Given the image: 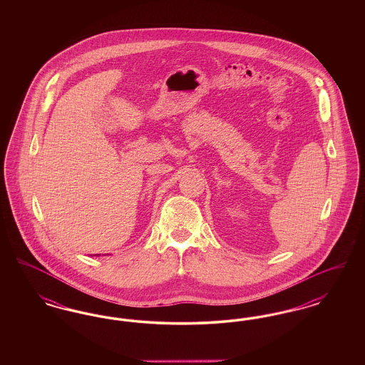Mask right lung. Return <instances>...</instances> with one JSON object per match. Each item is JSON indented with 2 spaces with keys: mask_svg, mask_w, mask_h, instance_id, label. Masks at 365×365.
I'll list each match as a JSON object with an SVG mask.
<instances>
[{
  "mask_svg": "<svg viewBox=\"0 0 365 365\" xmlns=\"http://www.w3.org/2000/svg\"><path fill=\"white\" fill-rule=\"evenodd\" d=\"M97 256H98V255H97Z\"/></svg>",
  "mask_w": 365,
  "mask_h": 365,
  "instance_id": "add662e5",
  "label": "right lung"
}]
</instances>
